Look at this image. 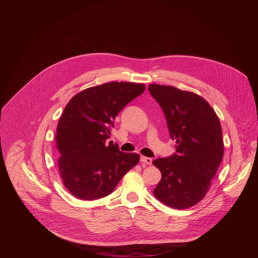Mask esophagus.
<instances>
[{
	"mask_svg": "<svg viewBox=\"0 0 258 258\" xmlns=\"http://www.w3.org/2000/svg\"><path fill=\"white\" fill-rule=\"evenodd\" d=\"M152 158H150V157H145V156H141V162H143V163H146V164H148V165H151L152 164Z\"/></svg>",
	"mask_w": 258,
	"mask_h": 258,
	"instance_id": "34e87169",
	"label": "esophagus"
}]
</instances>
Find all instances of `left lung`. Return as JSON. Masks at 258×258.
Returning a JSON list of instances; mask_svg holds the SVG:
<instances>
[{"mask_svg":"<svg viewBox=\"0 0 258 258\" xmlns=\"http://www.w3.org/2000/svg\"><path fill=\"white\" fill-rule=\"evenodd\" d=\"M149 93L164 113L175 153L157 158L161 179L154 196L167 206L186 209L204 198L224 156L223 132L211 106L200 96L151 84Z\"/></svg>","mask_w":258,"mask_h":258,"instance_id":"obj_1","label":"left lung"}]
</instances>
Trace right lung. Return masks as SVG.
<instances>
[{"instance_id":"1","label":"right lung","mask_w":258,"mask_h":258,"mask_svg":"<svg viewBox=\"0 0 258 258\" xmlns=\"http://www.w3.org/2000/svg\"><path fill=\"white\" fill-rule=\"evenodd\" d=\"M145 91V85L107 83L84 90L66 105L56 130L58 166L65 188L79 199L111 194L140 160L137 153L106 144L117 114Z\"/></svg>"}]
</instances>
